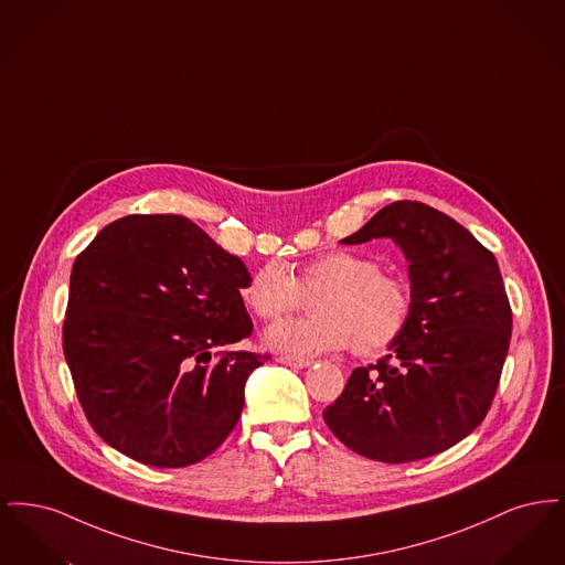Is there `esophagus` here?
Listing matches in <instances>:
<instances>
[{
	"instance_id": "obj_1",
	"label": "esophagus",
	"mask_w": 565,
	"mask_h": 565,
	"mask_svg": "<svg viewBox=\"0 0 565 565\" xmlns=\"http://www.w3.org/2000/svg\"><path fill=\"white\" fill-rule=\"evenodd\" d=\"M277 362L286 364V366H292V369H307V366H311V360L295 358V355H277Z\"/></svg>"
}]
</instances>
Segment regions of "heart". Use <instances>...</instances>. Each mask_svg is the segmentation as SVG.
<instances>
[{
    "instance_id": "1",
    "label": "heart",
    "mask_w": 565,
    "mask_h": 565,
    "mask_svg": "<svg viewBox=\"0 0 565 565\" xmlns=\"http://www.w3.org/2000/svg\"><path fill=\"white\" fill-rule=\"evenodd\" d=\"M313 296L311 318L286 320L267 330V343L292 355H320L350 348L358 355L387 350L413 313L411 286L381 273L375 258L334 249L300 265L290 275L269 263L242 288L245 307L263 320H277Z\"/></svg>"
}]
</instances>
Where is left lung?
<instances>
[{"mask_svg":"<svg viewBox=\"0 0 565 565\" xmlns=\"http://www.w3.org/2000/svg\"><path fill=\"white\" fill-rule=\"evenodd\" d=\"M392 237L408 260L413 313L390 353L351 373L323 422L351 451L404 463L475 430L495 398L512 309L495 256L461 224L396 201L341 243Z\"/></svg>","mask_w":565,"mask_h":565,"instance_id":"left-lung-1","label":"left lung"}]
</instances>
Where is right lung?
I'll use <instances>...</instances> for the list:
<instances>
[{
    "label": "right lung",
    "mask_w": 565,
    "mask_h": 565,
    "mask_svg": "<svg viewBox=\"0 0 565 565\" xmlns=\"http://www.w3.org/2000/svg\"><path fill=\"white\" fill-rule=\"evenodd\" d=\"M249 273L192 220L131 214L72 269L63 353L82 411L109 447L146 466H192L242 417L243 387L270 353L252 337Z\"/></svg>",
    "instance_id": "add662e5"
}]
</instances>
